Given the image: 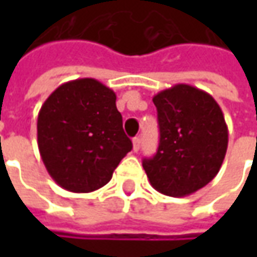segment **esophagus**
<instances>
[{
	"instance_id": "34e87169",
	"label": "esophagus",
	"mask_w": 257,
	"mask_h": 257,
	"mask_svg": "<svg viewBox=\"0 0 257 257\" xmlns=\"http://www.w3.org/2000/svg\"><path fill=\"white\" fill-rule=\"evenodd\" d=\"M140 143H142V142H140V139H139V137H134L133 139V150L134 152H139V150H140Z\"/></svg>"
}]
</instances>
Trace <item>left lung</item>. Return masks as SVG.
Returning <instances> with one entry per match:
<instances>
[{"instance_id": "8db88e82", "label": "left lung", "mask_w": 257, "mask_h": 257, "mask_svg": "<svg viewBox=\"0 0 257 257\" xmlns=\"http://www.w3.org/2000/svg\"><path fill=\"white\" fill-rule=\"evenodd\" d=\"M160 143L143 169L157 192L184 197L216 177L229 133L220 105L212 95L189 84H176L153 97Z\"/></svg>"}]
</instances>
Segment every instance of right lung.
I'll list each match as a JSON object with an SVG mask.
<instances>
[{
	"label": "right lung",
	"mask_w": 257,
	"mask_h": 257,
	"mask_svg": "<svg viewBox=\"0 0 257 257\" xmlns=\"http://www.w3.org/2000/svg\"><path fill=\"white\" fill-rule=\"evenodd\" d=\"M115 98L103 83L78 78L55 88L41 105L37 120L38 150L60 187L73 193L103 187L133 149Z\"/></svg>",
	"instance_id": "1"
}]
</instances>
